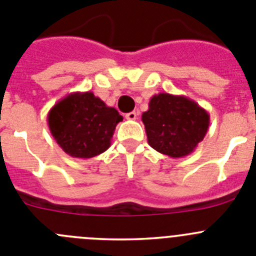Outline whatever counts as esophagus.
Listing matches in <instances>:
<instances>
[{"mask_svg": "<svg viewBox=\"0 0 256 256\" xmlns=\"http://www.w3.org/2000/svg\"><path fill=\"white\" fill-rule=\"evenodd\" d=\"M126 118L128 119V120H136V119H137V112H126Z\"/></svg>", "mask_w": 256, "mask_h": 256, "instance_id": "obj_1", "label": "esophagus"}]
</instances>
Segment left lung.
I'll return each mask as SVG.
<instances>
[{"label":"left lung","instance_id":"left-lung-1","mask_svg":"<svg viewBox=\"0 0 256 256\" xmlns=\"http://www.w3.org/2000/svg\"><path fill=\"white\" fill-rule=\"evenodd\" d=\"M142 122L152 148L180 158L190 154L207 134L210 114L186 96L160 92L150 99Z\"/></svg>","mask_w":256,"mask_h":256}]
</instances>
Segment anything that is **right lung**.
Returning <instances> with one entry per match:
<instances>
[{
  "label": "right lung",
  "instance_id": "obj_1",
  "mask_svg": "<svg viewBox=\"0 0 256 256\" xmlns=\"http://www.w3.org/2000/svg\"><path fill=\"white\" fill-rule=\"evenodd\" d=\"M123 116L91 91L72 92L48 112L52 136L67 154L91 158L106 151Z\"/></svg>",
  "mask_w": 256,
  "mask_h": 256
}]
</instances>
